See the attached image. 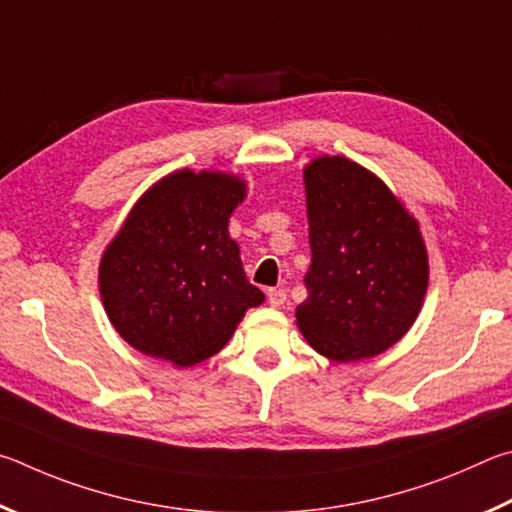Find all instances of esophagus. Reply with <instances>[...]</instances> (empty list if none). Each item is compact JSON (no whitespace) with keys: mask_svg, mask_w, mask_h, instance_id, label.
<instances>
[{"mask_svg":"<svg viewBox=\"0 0 512 512\" xmlns=\"http://www.w3.org/2000/svg\"><path fill=\"white\" fill-rule=\"evenodd\" d=\"M285 299H288V294H285V290H281V288L267 290V301H270V306L281 308L283 303H285Z\"/></svg>","mask_w":512,"mask_h":512,"instance_id":"1","label":"esophagus"}]
</instances>
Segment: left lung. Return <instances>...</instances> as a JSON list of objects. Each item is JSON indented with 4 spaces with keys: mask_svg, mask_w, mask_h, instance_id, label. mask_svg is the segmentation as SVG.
I'll return each instance as SVG.
<instances>
[{
    "mask_svg": "<svg viewBox=\"0 0 512 512\" xmlns=\"http://www.w3.org/2000/svg\"><path fill=\"white\" fill-rule=\"evenodd\" d=\"M312 263L297 326L333 362L387 351L425 301L427 249L414 215L371 170L317 157L303 170Z\"/></svg>",
    "mask_w": 512,
    "mask_h": 512,
    "instance_id": "obj_1",
    "label": "left lung"
}]
</instances>
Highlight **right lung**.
<instances>
[{
	"mask_svg": "<svg viewBox=\"0 0 512 512\" xmlns=\"http://www.w3.org/2000/svg\"><path fill=\"white\" fill-rule=\"evenodd\" d=\"M245 182L177 170L152 184L107 245L98 288L107 317L139 353L193 366L220 351L265 301L242 270L229 218Z\"/></svg>",
	"mask_w": 512,
	"mask_h": 512,
	"instance_id": "right-lung-1",
	"label": "right lung"
}]
</instances>
